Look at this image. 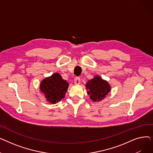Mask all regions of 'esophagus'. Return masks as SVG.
Instances as JSON below:
<instances>
[{"label": "esophagus", "instance_id": "1", "mask_svg": "<svg viewBox=\"0 0 153 153\" xmlns=\"http://www.w3.org/2000/svg\"><path fill=\"white\" fill-rule=\"evenodd\" d=\"M80 82H81V79H80L79 77H75L74 78V84L76 85H78L80 84Z\"/></svg>", "mask_w": 153, "mask_h": 153}]
</instances>
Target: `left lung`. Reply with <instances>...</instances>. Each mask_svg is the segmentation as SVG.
<instances>
[{
	"label": "left lung",
	"mask_w": 153,
	"mask_h": 153,
	"mask_svg": "<svg viewBox=\"0 0 153 153\" xmlns=\"http://www.w3.org/2000/svg\"><path fill=\"white\" fill-rule=\"evenodd\" d=\"M85 87L87 94L90 95V99L94 102L103 100L111 91L109 83L97 75L89 80Z\"/></svg>",
	"instance_id": "obj_1"
}]
</instances>
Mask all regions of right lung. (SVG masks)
<instances>
[{"label":"right lung","instance_id":"add662e5","mask_svg":"<svg viewBox=\"0 0 153 153\" xmlns=\"http://www.w3.org/2000/svg\"><path fill=\"white\" fill-rule=\"evenodd\" d=\"M68 87L69 83L56 72L43 80L40 83L39 89L48 102L55 104L64 98Z\"/></svg>","mask_w":153,"mask_h":153}]
</instances>
